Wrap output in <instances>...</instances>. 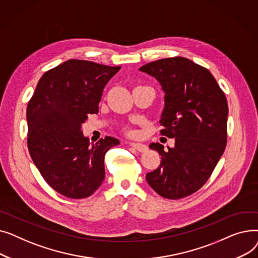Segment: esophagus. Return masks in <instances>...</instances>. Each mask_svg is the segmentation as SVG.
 Returning a JSON list of instances; mask_svg holds the SVG:
<instances>
[{
  "label": "esophagus",
  "mask_w": 258,
  "mask_h": 258,
  "mask_svg": "<svg viewBox=\"0 0 258 258\" xmlns=\"http://www.w3.org/2000/svg\"><path fill=\"white\" fill-rule=\"evenodd\" d=\"M130 145L135 148V150L140 152V153H145L147 151V146L145 144H141V143H135V142H131Z\"/></svg>",
  "instance_id": "34e87169"
}]
</instances>
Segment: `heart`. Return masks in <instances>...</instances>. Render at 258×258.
<instances>
[{"mask_svg": "<svg viewBox=\"0 0 258 258\" xmlns=\"http://www.w3.org/2000/svg\"><path fill=\"white\" fill-rule=\"evenodd\" d=\"M127 135H130V136H135V135H136V133H135V132H127Z\"/></svg>", "mask_w": 258, "mask_h": 258, "instance_id": "b5f03b06", "label": "heart"}]
</instances>
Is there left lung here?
Instances as JSON below:
<instances>
[{"label": "left lung", "mask_w": 258, "mask_h": 258, "mask_svg": "<svg viewBox=\"0 0 258 258\" xmlns=\"http://www.w3.org/2000/svg\"><path fill=\"white\" fill-rule=\"evenodd\" d=\"M139 70L158 79L165 92L160 134L175 141L166 152L160 143L150 145L161 164L146 181L161 197L183 199L204 186L225 151V93L208 69L185 57L162 58Z\"/></svg>", "instance_id": "8db88e82"}]
</instances>
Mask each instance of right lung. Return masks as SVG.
Returning <instances> with one entry per match:
<instances>
[{
    "instance_id": "1",
    "label": "right lung",
    "mask_w": 258,
    "mask_h": 258,
    "mask_svg": "<svg viewBox=\"0 0 258 258\" xmlns=\"http://www.w3.org/2000/svg\"><path fill=\"white\" fill-rule=\"evenodd\" d=\"M120 68L67 60L42 76L27 105L30 157L63 197L86 199L104 180V156L119 140L106 136L91 145L80 128L89 114L98 113L103 89Z\"/></svg>"
}]
</instances>
